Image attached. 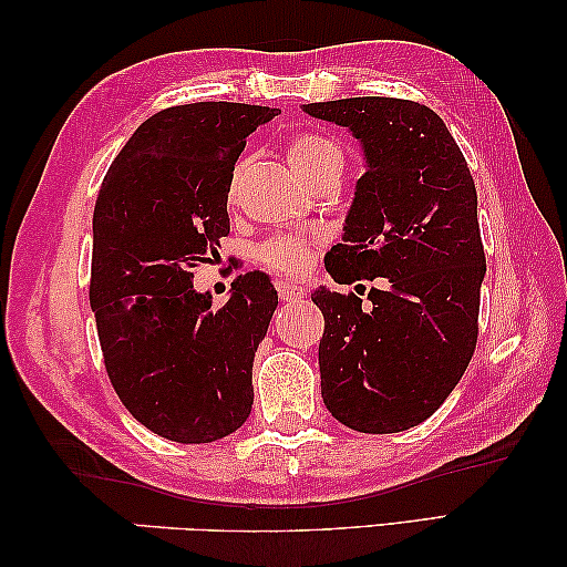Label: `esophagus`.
<instances>
[{"label":"esophagus","mask_w":567,"mask_h":567,"mask_svg":"<svg viewBox=\"0 0 567 567\" xmlns=\"http://www.w3.org/2000/svg\"><path fill=\"white\" fill-rule=\"evenodd\" d=\"M276 289H278V296H281V301H286V303L299 301V299H303V296H306V291L301 289V286L289 284V281H278Z\"/></svg>","instance_id":"esophagus-1"}]
</instances>
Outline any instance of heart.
I'll use <instances>...</instances> for the list:
<instances>
[{
    "mask_svg": "<svg viewBox=\"0 0 567 567\" xmlns=\"http://www.w3.org/2000/svg\"><path fill=\"white\" fill-rule=\"evenodd\" d=\"M331 155H341V151L339 145L327 135L301 133L289 143V163L303 181L309 178V175ZM309 256H311V244L296 236H274L258 248V258H261V264L281 274H299L301 268L309 264Z\"/></svg>",
    "mask_w": 567,
    "mask_h": 567,
    "instance_id": "heart-1",
    "label": "heart"
}]
</instances>
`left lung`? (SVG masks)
Returning a JSON list of instances; mask_svg holds the SVG:
<instances>
[{"label":"left lung","instance_id":"8db88e82","mask_svg":"<svg viewBox=\"0 0 567 567\" xmlns=\"http://www.w3.org/2000/svg\"><path fill=\"white\" fill-rule=\"evenodd\" d=\"M303 113L347 127L367 161L327 271L337 284L380 278L367 301L311 293L323 313V404L357 432H404L440 410L475 354L487 271L475 181L420 102L347 97Z\"/></svg>","mask_w":567,"mask_h":567}]
</instances>
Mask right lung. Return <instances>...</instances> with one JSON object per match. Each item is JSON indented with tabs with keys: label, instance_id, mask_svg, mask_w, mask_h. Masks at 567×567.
<instances>
[{
	"label": "right lung",
	"instance_id": "add662e5",
	"mask_svg": "<svg viewBox=\"0 0 567 567\" xmlns=\"http://www.w3.org/2000/svg\"><path fill=\"white\" fill-rule=\"evenodd\" d=\"M278 115L244 102L161 110L110 165L92 216L90 306L125 410L161 437L216 442L248 420L254 357L278 306L261 271L230 299L193 289L228 236V190L246 137Z\"/></svg>",
	"mask_w": 567,
	"mask_h": 567
}]
</instances>
